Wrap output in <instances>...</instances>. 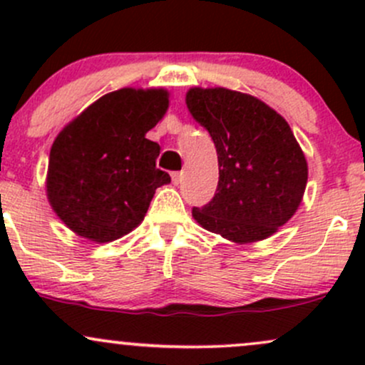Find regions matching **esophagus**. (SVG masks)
Instances as JSON below:
<instances>
[{"instance_id": "esophagus-1", "label": "esophagus", "mask_w": 365, "mask_h": 365, "mask_svg": "<svg viewBox=\"0 0 365 365\" xmlns=\"http://www.w3.org/2000/svg\"><path fill=\"white\" fill-rule=\"evenodd\" d=\"M171 180H173L175 185H178V183L182 182V171H175V173H171Z\"/></svg>"}]
</instances>
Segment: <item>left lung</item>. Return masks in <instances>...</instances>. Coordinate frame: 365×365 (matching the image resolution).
I'll use <instances>...</instances> for the list:
<instances>
[{
    "label": "left lung",
    "instance_id": "left-lung-1",
    "mask_svg": "<svg viewBox=\"0 0 365 365\" xmlns=\"http://www.w3.org/2000/svg\"><path fill=\"white\" fill-rule=\"evenodd\" d=\"M216 145V194L192 216L207 232L252 244L278 232L299 209L307 161L290 125L261 99L225 87H192L185 98Z\"/></svg>",
    "mask_w": 365,
    "mask_h": 365
}]
</instances>
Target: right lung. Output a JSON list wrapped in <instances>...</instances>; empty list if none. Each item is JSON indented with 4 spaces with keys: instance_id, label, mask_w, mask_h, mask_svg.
Segmentation results:
<instances>
[{
    "instance_id": "1",
    "label": "right lung",
    "mask_w": 365,
    "mask_h": 365,
    "mask_svg": "<svg viewBox=\"0 0 365 365\" xmlns=\"http://www.w3.org/2000/svg\"><path fill=\"white\" fill-rule=\"evenodd\" d=\"M165 89L110 92L58 133L49 153L46 194L58 217L87 240L106 244L137 228L158 187L159 144L145 133L165 116Z\"/></svg>"
}]
</instances>
